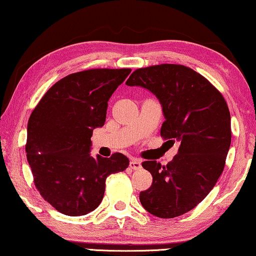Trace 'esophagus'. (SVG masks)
I'll return each mask as SVG.
<instances>
[{
    "instance_id": "1",
    "label": "esophagus",
    "mask_w": 256,
    "mask_h": 256,
    "mask_svg": "<svg viewBox=\"0 0 256 256\" xmlns=\"http://www.w3.org/2000/svg\"><path fill=\"white\" fill-rule=\"evenodd\" d=\"M129 167H130L132 170H140L141 167V160L138 159V158H133V159L130 160V162H129Z\"/></svg>"
}]
</instances>
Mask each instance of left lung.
<instances>
[{
    "instance_id": "8db88e82",
    "label": "left lung",
    "mask_w": 256,
    "mask_h": 256,
    "mask_svg": "<svg viewBox=\"0 0 256 256\" xmlns=\"http://www.w3.org/2000/svg\"><path fill=\"white\" fill-rule=\"evenodd\" d=\"M126 84L156 94L165 115L160 135L180 142L166 166L156 160L142 162L153 182L140 192L141 204L160 218L184 215L209 194L224 170L232 142L224 97L200 74L178 64L138 68Z\"/></svg>"
}]
</instances>
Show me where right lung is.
Wrapping results in <instances>:
<instances>
[{"label":"right lung","mask_w":256,"mask_h":256,"mask_svg":"<svg viewBox=\"0 0 256 256\" xmlns=\"http://www.w3.org/2000/svg\"><path fill=\"white\" fill-rule=\"evenodd\" d=\"M130 68H90L52 85L32 112L26 153L34 185L46 202L68 216H83L103 200L106 179L122 172V153L90 156L94 128L106 122L108 100Z\"/></svg>","instance_id":"add662e5"}]
</instances>
